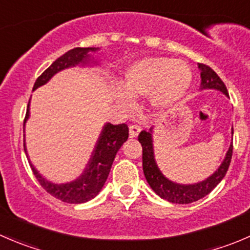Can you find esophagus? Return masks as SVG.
Listing matches in <instances>:
<instances>
[{"mask_svg": "<svg viewBox=\"0 0 250 250\" xmlns=\"http://www.w3.org/2000/svg\"><path fill=\"white\" fill-rule=\"evenodd\" d=\"M140 127L138 125H129V135L130 138L138 137V134L140 133Z\"/></svg>", "mask_w": 250, "mask_h": 250, "instance_id": "obj_1", "label": "esophagus"}]
</instances>
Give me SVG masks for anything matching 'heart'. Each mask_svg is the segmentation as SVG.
Wrapping results in <instances>:
<instances>
[{
	"label": "heart",
	"mask_w": 250,
	"mask_h": 250,
	"mask_svg": "<svg viewBox=\"0 0 250 250\" xmlns=\"http://www.w3.org/2000/svg\"><path fill=\"white\" fill-rule=\"evenodd\" d=\"M191 71L181 60L147 58L125 71L123 89L116 92V99L123 107L132 106V97H155L160 104H170L184 95L190 85Z\"/></svg>",
	"instance_id": "b5f03b06"
}]
</instances>
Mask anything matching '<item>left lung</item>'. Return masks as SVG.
I'll return each instance as SVG.
<instances>
[{
    "instance_id": "8db88e82",
    "label": "left lung",
    "mask_w": 250,
    "mask_h": 250,
    "mask_svg": "<svg viewBox=\"0 0 250 250\" xmlns=\"http://www.w3.org/2000/svg\"><path fill=\"white\" fill-rule=\"evenodd\" d=\"M198 67L201 70L202 88H213V89L221 90L224 94L229 95L225 83L221 81V78L216 75V72L213 69H210L208 65L202 64V62L198 64ZM151 132H152V129H150L148 132L143 130V132H140L139 137H138V140L143 146V170L148 185L163 200L179 204L196 202V201L201 200L204 196L210 193L228 173L231 158H232L233 145L230 146L228 153H226L225 160H224L223 165L219 167V169L202 183L193 184V185H180V184H175L173 181L168 180L160 172L155 162Z\"/></svg>"
}]
</instances>
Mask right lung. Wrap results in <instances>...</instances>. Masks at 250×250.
<instances>
[{"instance_id": "1", "label": "right lung", "mask_w": 250, "mask_h": 250, "mask_svg": "<svg viewBox=\"0 0 250 250\" xmlns=\"http://www.w3.org/2000/svg\"><path fill=\"white\" fill-rule=\"evenodd\" d=\"M89 50H95V48H74V49L69 50L62 57L58 58L48 69L42 72L41 76L36 80L34 85V89L39 88L40 85L44 84L50 77L58 71L66 67L75 66L78 62H87V53ZM30 115V102L27 105L26 115L24 118V127L25 122L29 118ZM128 139V125L125 123L122 125H104L100 134L99 139L97 141L94 151L92 153L89 162H88L87 167H85L84 172L80 178L76 180L71 181V183L66 184H54L50 181L46 180L43 176H41L31 165V169L34 175L39 180L40 185L47 191L49 195L53 197L58 198V200L62 201L66 203H84L94 198L98 193L100 192L102 188L104 186L105 181H106L107 176H109L111 166H112L115 156L122 144ZM24 150L25 143H24Z\"/></svg>"}]
</instances>
